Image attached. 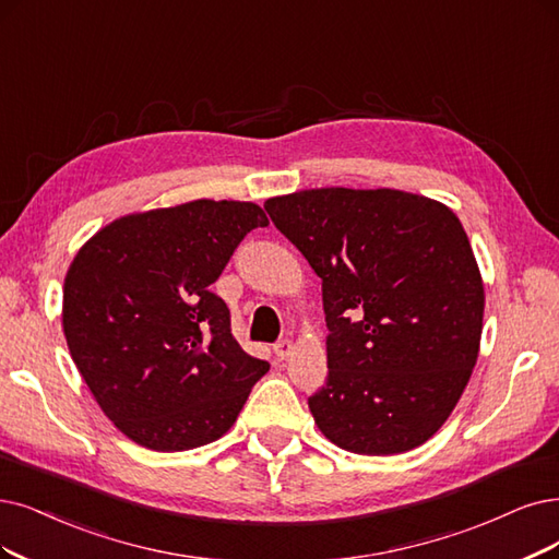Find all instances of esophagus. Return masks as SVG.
I'll return each instance as SVG.
<instances>
[{
  "label": "esophagus",
  "mask_w": 559,
  "mask_h": 559,
  "mask_svg": "<svg viewBox=\"0 0 559 559\" xmlns=\"http://www.w3.org/2000/svg\"><path fill=\"white\" fill-rule=\"evenodd\" d=\"M293 349H295V345H293L290 338H283V341H278V343L274 345V353H276L278 359H287V357H290Z\"/></svg>",
  "instance_id": "obj_1"
}]
</instances>
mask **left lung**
<instances>
[{"label": "left lung", "instance_id": "obj_1", "mask_svg": "<svg viewBox=\"0 0 559 559\" xmlns=\"http://www.w3.org/2000/svg\"><path fill=\"white\" fill-rule=\"evenodd\" d=\"M264 210L322 278L329 373L308 399L318 428L366 456L424 444L481 341L484 285L456 214L394 189H311Z\"/></svg>", "mask_w": 559, "mask_h": 559}]
</instances>
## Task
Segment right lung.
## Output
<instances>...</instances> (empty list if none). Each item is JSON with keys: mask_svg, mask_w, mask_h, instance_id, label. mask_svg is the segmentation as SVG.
I'll list each match as a JSON object with an SVG mask.
<instances>
[{"mask_svg": "<svg viewBox=\"0 0 559 559\" xmlns=\"http://www.w3.org/2000/svg\"><path fill=\"white\" fill-rule=\"evenodd\" d=\"M269 225L253 202L195 200L123 216L80 248L64 334L100 409L133 442L186 451L218 440L269 361L246 355L212 283Z\"/></svg>", "mask_w": 559, "mask_h": 559, "instance_id": "right-lung-1", "label": "right lung"}]
</instances>
